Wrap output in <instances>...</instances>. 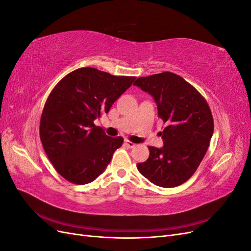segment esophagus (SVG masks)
<instances>
[{
  "label": "esophagus",
  "mask_w": 251,
  "mask_h": 251,
  "mask_svg": "<svg viewBox=\"0 0 251 251\" xmlns=\"http://www.w3.org/2000/svg\"><path fill=\"white\" fill-rule=\"evenodd\" d=\"M125 146H126L127 148H130V149H133V148H135V146H136V144H135L134 142L130 141V140H127V139H125Z\"/></svg>",
  "instance_id": "esophagus-1"
}]
</instances>
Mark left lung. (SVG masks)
I'll return each mask as SVG.
<instances>
[{"mask_svg": "<svg viewBox=\"0 0 251 251\" xmlns=\"http://www.w3.org/2000/svg\"><path fill=\"white\" fill-rule=\"evenodd\" d=\"M154 97L165 125L163 147H149L150 156L137 169L151 183L175 187L198 169L214 133V119L205 98L191 83L172 72L139 77L134 82Z\"/></svg>", "mask_w": 251, "mask_h": 251, "instance_id": "obj_1", "label": "left lung"}]
</instances>
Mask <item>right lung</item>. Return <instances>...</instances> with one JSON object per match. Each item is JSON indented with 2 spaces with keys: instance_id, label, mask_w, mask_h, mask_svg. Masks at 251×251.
Instances as JSON below:
<instances>
[{
  "instance_id": "1",
  "label": "right lung",
  "mask_w": 251,
  "mask_h": 251,
  "mask_svg": "<svg viewBox=\"0 0 251 251\" xmlns=\"http://www.w3.org/2000/svg\"><path fill=\"white\" fill-rule=\"evenodd\" d=\"M135 78L79 68L51 91L42 113L40 137L49 160L67 181L78 185L94 181L123 146V137H109L94 120L110 111Z\"/></svg>"
}]
</instances>
